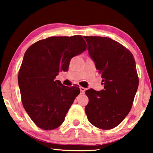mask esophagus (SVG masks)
<instances>
[{
    "mask_svg": "<svg viewBox=\"0 0 153 153\" xmlns=\"http://www.w3.org/2000/svg\"><path fill=\"white\" fill-rule=\"evenodd\" d=\"M79 88H80V91H81V94H84V93H85V88H83V87H80Z\"/></svg>",
    "mask_w": 153,
    "mask_h": 153,
    "instance_id": "esophagus-1",
    "label": "esophagus"
}]
</instances>
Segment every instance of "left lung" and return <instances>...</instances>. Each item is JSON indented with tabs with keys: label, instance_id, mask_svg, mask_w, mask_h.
<instances>
[{
	"label": "left lung",
	"instance_id": "1",
	"mask_svg": "<svg viewBox=\"0 0 153 153\" xmlns=\"http://www.w3.org/2000/svg\"><path fill=\"white\" fill-rule=\"evenodd\" d=\"M88 53L102 74L104 89H89L85 107L88 120L102 129L118 126L130 111L139 86L132 53L124 46L105 37L84 36Z\"/></svg>",
	"mask_w": 153,
	"mask_h": 153
}]
</instances>
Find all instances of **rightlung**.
I'll return each mask as SVG.
<instances>
[{
	"mask_svg": "<svg viewBox=\"0 0 153 153\" xmlns=\"http://www.w3.org/2000/svg\"><path fill=\"white\" fill-rule=\"evenodd\" d=\"M86 50L81 35L50 37L26 50L18 74L23 106L35 125L45 130L57 128L80 89L62 85L56 76L67 72L72 58Z\"/></svg>",
	"mask_w": 153,
	"mask_h": 153,
	"instance_id": "right-lung-1",
	"label": "right lung"
}]
</instances>
